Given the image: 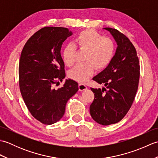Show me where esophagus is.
I'll use <instances>...</instances> for the list:
<instances>
[{
	"label": "esophagus",
	"instance_id": "esophagus-1",
	"mask_svg": "<svg viewBox=\"0 0 158 158\" xmlns=\"http://www.w3.org/2000/svg\"><path fill=\"white\" fill-rule=\"evenodd\" d=\"M78 88H79V91H84V90L87 89V88H87V86L84 84H83V83H79Z\"/></svg>",
	"mask_w": 158,
	"mask_h": 158
}]
</instances>
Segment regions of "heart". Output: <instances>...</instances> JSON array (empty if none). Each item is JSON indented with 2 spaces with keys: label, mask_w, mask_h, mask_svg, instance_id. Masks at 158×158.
I'll use <instances>...</instances> for the list:
<instances>
[{
  "label": "heart",
  "mask_w": 158,
  "mask_h": 158,
  "mask_svg": "<svg viewBox=\"0 0 158 158\" xmlns=\"http://www.w3.org/2000/svg\"><path fill=\"white\" fill-rule=\"evenodd\" d=\"M77 48L85 50V62L78 64L69 70V77L74 81L83 83L93 75L95 68L105 69L109 64L114 55L115 45L111 39L102 37L94 30H85L81 32L75 39ZM76 48L73 44L66 45L63 49L62 59L65 64L71 66L75 62Z\"/></svg>",
  "instance_id": "b5f03b06"
}]
</instances>
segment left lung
Masks as SVG:
<instances>
[{
    "label": "left lung",
    "instance_id": "obj_1",
    "mask_svg": "<svg viewBox=\"0 0 158 158\" xmlns=\"http://www.w3.org/2000/svg\"><path fill=\"white\" fill-rule=\"evenodd\" d=\"M117 42V48L108 66L93 78L106 88L91 90L94 99L89 106L93 119L103 126L120 122L128 112L138 89L139 60L129 39L116 29L105 28Z\"/></svg>",
    "mask_w": 158,
    "mask_h": 158
}]
</instances>
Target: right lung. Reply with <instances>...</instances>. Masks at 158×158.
<instances>
[{
  "label": "right lung",
  "instance_id": "add662e5",
  "mask_svg": "<svg viewBox=\"0 0 158 158\" xmlns=\"http://www.w3.org/2000/svg\"><path fill=\"white\" fill-rule=\"evenodd\" d=\"M72 34L66 28H43L28 40L20 56V92L31 115L46 125L62 118L67 101L79 89L78 83L70 79L62 88H53L65 78L60 50Z\"/></svg>",
  "mask_w": 158,
  "mask_h": 158
}]
</instances>
